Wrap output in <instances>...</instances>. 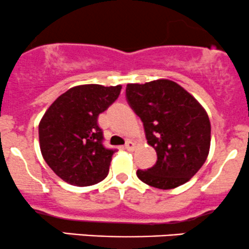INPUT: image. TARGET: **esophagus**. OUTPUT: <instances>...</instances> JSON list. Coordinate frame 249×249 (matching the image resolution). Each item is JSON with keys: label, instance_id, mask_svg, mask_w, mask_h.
<instances>
[{"label": "esophagus", "instance_id": "1", "mask_svg": "<svg viewBox=\"0 0 249 249\" xmlns=\"http://www.w3.org/2000/svg\"><path fill=\"white\" fill-rule=\"evenodd\" d=\"M135 146H136V144L133 143L132 141H127L126 143H125V149L129 150V151H132V150L135 149Z\"/></svg>", "mask_w": 249, "mask_h": 249}]
</instances>
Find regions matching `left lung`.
<instances>
[{
	"mask_svg": "<svg viewBox=\"0 0 249 249\" xmlns=\"http://www.w3.org/2000/svg\"><path fill=\"white\" fill-rule=\"evenodd\" d=\"M126 99L141 118L147 144L157 162L137 170L142 182L158 189H174L188 182L204 164L210 147L206 110L189 92L168 79L127 84Z\"/></svg>",
	"mask_w": 249,
	"mask_h": 249,
	"instance_id": "1",
	"label": "left lung"
}]
</instances>
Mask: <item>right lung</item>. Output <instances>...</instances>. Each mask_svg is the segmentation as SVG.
Instances as JSON below:
<instances>
[{
	"mask_svg": "<svg viewBox=\"0 0 249 249\" xmlns=\"http://www.w3.org/2000/svg\"><path fill=\"white\" fill-rule=\"evenodd\" d=\"M122 85L72 87L55 100L39 124L43 160L62 181L87 187L108 174L116 150L103 144L98 116L119 97Z\"/></svg>",
	"mask_w": 249,
	"mask_h": 249,
	"instance_id": "obj_1",
	"label": "right lung"
}]
</instances>
